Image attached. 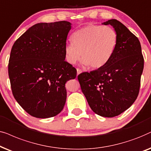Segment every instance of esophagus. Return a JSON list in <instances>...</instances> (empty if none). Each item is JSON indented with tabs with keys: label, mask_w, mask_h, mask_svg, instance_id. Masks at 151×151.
Returning <instances> with one entry per match:
<instances>
[{
	"label": "esophagus",
	"mask_w": 151,
	"mask_h": 151,
	"mask_svg": "<svg viewBox=\"0 0 151 151\" xmlns=\"http://www.w3.org/2000/svg\"><path fill=\"white\" fill-rule=\"evenodd\" d=\"M77 75H79V74H81L82 72V70L81 69H79V68H77Z\"/></svg>",
	"instance_id": "1"
}]
</instances>
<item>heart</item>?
Instances as JSON below:
<instances>
[{"label": "heart", "instance_id": "1", "mask_svg": "<svg viewBox=\"0 0 151 151\" xmlns=\"http://www.w3.org/2000/svg\"><path fill=\"white\" fill-rule=\"evenodd\" d=\"M117 44V34L110 26L88 25L74 32L72 43L65 47V59L74 64L81 59L92 69L103 67L109 61Z\"/></svg>", "mask_w": 151, "mask_h": 151}]
</instances>
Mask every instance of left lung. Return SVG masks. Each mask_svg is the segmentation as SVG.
<instances>
[{
	"label": "left lung",
	"instance_id": "1",
	"mask_svg": "<svg viewBox=\"0 0 151 151\" xmlns=\"http://www.w3.org/2000/svg\"><path fill=\"white\" fill-rule=\"evenodd\" d=\"M102 24L115 29V50L105 65L77 78L92 111L113 117L130 108L137 97L144 60L137 37L121 22L111 19Z\"/></svg>",
	"mask_w": 151,
	"mask_h": 151
}]
</instances>
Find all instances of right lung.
Masks as SVG:
<instances>
[{
	"label": "right lung",
	"instance_id": "1",
	"mask_svg": "<svg viewBox=\"0 0 151 151\" xmlns=\"http://www.w3.org/2000/svg\"><path fill=\"white\" fill-rule=\"evenodd\" d=\"M70 25L65 21L37 23L12 48L8 74L13 96L35 117L60 113L67 96L65 84L77 77V70L65 60Z\"/></svg>",
	"mask_w": 151,
	"mask_h": 151
}]
</instances>
